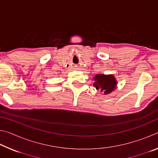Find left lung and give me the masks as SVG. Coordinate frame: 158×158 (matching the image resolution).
<instances>
[{"mask_svg":"<svg viewBox=\"0 0 158 158\" xmlns=\"http://www.w3.org/2000/svg\"><path fill=\"white\" fill-rule=\"evenodd\" d=\"M93 85L97 90H100L105 95L111 93L116 88L117 81L113 74H98L94 77Z\"/></svg>","mask_w":158,"mask_h":158,"instance_id":"1","label":"left lung"}]
</instances>
